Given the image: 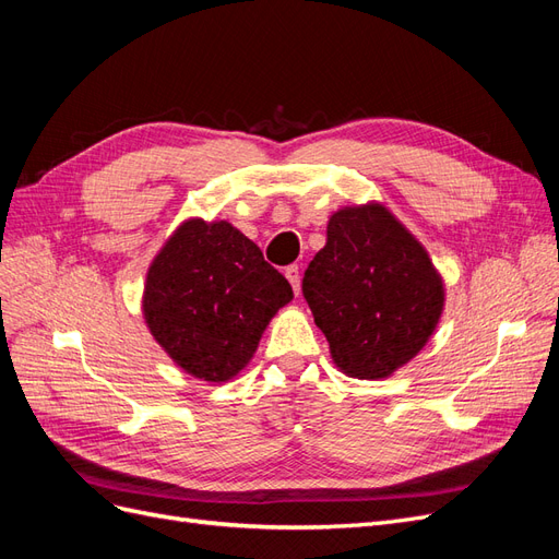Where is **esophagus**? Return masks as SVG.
<instances>
[{
	"mask_svg": "<svg viewBox=\"0 0 559 559\" xmlns=\"http://www.w3.org/2000/svg\"><path fill=\"white\" fill-rule=\"evenodd\" d=\"M284 275H286V280L292 282V286H294V292L298 294L300 292V275H298V265H289L284 270Z\"/></svg>",
	"mask_w": 559,
	"mask_h": 559,
	"instance_id": "esophagus-1",
	"label": "esophagus"
}]
</instances>
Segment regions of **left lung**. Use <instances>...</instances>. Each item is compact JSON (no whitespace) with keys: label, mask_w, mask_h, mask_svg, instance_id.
<instances>
[{"label":"left lung","mask_w":559,"mask_h":559,"mask_svg":"<svg viewBox=\"0 0 559 559\" xmlns=\"http://www.w3.org/2000/svg\"><path fill=\"white\" fill-rule=\"evenodd\" d=\"M302 296L333 361L366 380L408 364L443 310V282L425 247L380 205L331 216L326 247L302 277Z\"/></svg>","instance_id":"8db88e82"}]
</instances>
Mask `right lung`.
Here are the masks:
<instances>
[{
    "label": "right lung",
    "mask_w": 559,
    "mask_h": 559,
    "mask_svg": "<svg viewBox=\"0 0 559 559\" xmlns=\"http://www.w3.org/2000/svg\"><path fill=\"white\" fill-rule=\"evenodd\" d=\"M292 298V284L238 228L195 218L148 267L144 317L186 373L224 382L240 373Z\"/></svg>",
    "instance_id": "obj_1"
}]
</instances>
